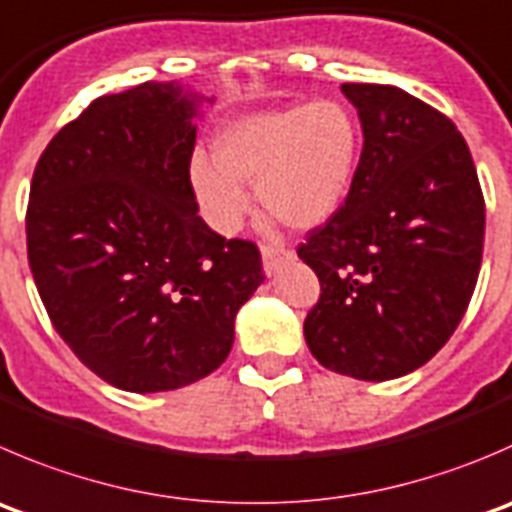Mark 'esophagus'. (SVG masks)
Returning a JSON list of instances; mask_svg holds the SVG:
<instances>
[{
  "label": "esophagus",
  "mask_w": 512,
  "mask_h": 512,
  "mask_svg": "<svg viewBox=\"0 0 512 512\" xmlns=\"http://www.w3.org/2000/svg\"><path fill=\"white\" fill-rule=\"evenodd\" d=\"M260 252H262V267H265V275H275V272L280 270L282 262L292 260V252L277 245H262Z\"/></svg>",
  "instance_id": "obj_1"
}]
</instances>
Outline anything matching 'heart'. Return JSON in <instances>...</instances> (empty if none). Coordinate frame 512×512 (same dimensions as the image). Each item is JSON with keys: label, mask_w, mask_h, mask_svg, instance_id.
<instances>
[{"label": "heart", "mask_w": 512, "mask_h": 512, "mask_svg": "<svg viewBox=\"0 0 512 512\" xmlns=\"http://www.w3.org/2000/svg\"><path fill=\"white\" fill-rule=\"evenodd\" d=\"M362 130L340 99L267 109L227 122L212 140V162L195 155L190 185L212 230L235 235L250 195L292 230H312L337 215L355 185Z\"/></svg>", "instance_id": "obj_1"}]
</instances>
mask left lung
Masks as SVG:
<instances>
[{"instance_id": "8db88e82", "label": "left lung", "mask_w": 512, "mask_h": 512, "mask_svg": "<svg viewBox=\"0 0 512 512\" xmlns=\"http://www.w3.org/2000/svg\"><path fill=\"white\" fill-rule=\"evenodd\" d=\"M362 124L355 185L297 247L320 280L305 340L327 370L393 380L430 360L478 282L485 200L468 145L430 104L390 84H342Z\"/></svg>"}]
</instances>
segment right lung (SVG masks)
Returning <instances> with one entry per match:
<instances>
[{
	"label": "right lung",
	"instance_id": "right-lung-1",
	"mask_svg": "<svg viewBox=\"0 0 512 512\" xmlns=\"http://www.w3.org/2000/svg\"><path fill=\"white\" fill-rule=\"evenodd\" d=\"M202 102L177 82L104 94L34 167L27 255L39 297L74 355L130 393L215 372L237 310L265 280L252 242L225 240L197 215Z\"/></svg>",
	"mask_w": 512,
	"mask_h": 512
}]
</instances>
